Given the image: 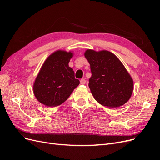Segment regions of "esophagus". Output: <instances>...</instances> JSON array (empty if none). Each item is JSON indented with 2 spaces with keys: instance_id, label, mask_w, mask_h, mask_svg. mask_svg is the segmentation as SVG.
I'll list each match as a JSON object with an SVG mask.
<instances>
[{
  "instance_id": "34e87169",
  "label": "esophagus",
  "mask_w": 160,
  "mask_h": 160,
  "mask_svg": "<svg viewBox=\"0 0 160 160\" xmlns=\"http://www.w3.org/2000/svg\"><path fill=\"white\" fill-rule=\"evenodd\" d=\"M80 83L81 85H85L86 83V80L85 79H81L80 80Z\"/></svg>"
}]
</instances>
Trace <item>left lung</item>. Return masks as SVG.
Masks as SVG:
<instances>
[{
    "instance_id": "left-lung-1",
    "label": "left lung",
    "mask_w": 160,
    "mask_h": 160,
    "mask_svg": "<svg viewBox=\"0 0 160 160\" xmlns=\"http://www.w3.org/2000/svg\"><path fill=\"white\" fill-rule=\"evenodd\" d=\"M91 71L89 87L95 99L111 108L125 104L131 98L133 82L118 58L107 51H86Z\"/></svg>"
}]
</instances>
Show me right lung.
Here are the masks:
<instances>
[{"mask_svg": "<svg viewBox=\"0 0 160 160\" xmlns=\"http://www.w3.org/2000/svg\"><path fill=\"white\" fill-rule=\"evenodd\" d=\"M72 57L71 52L57 51L45 61L33 85L34 94L40 103L51 108L59 105L79 85L69 67Z\"/></svg>", "mask_w": 160, "mask_h": 160, "instance_id": "1", "label": "right lung"}]
</instances>
